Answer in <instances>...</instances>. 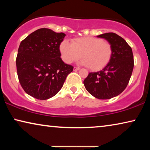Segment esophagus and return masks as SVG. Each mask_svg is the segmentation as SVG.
<instances>
[{"label":"esophagus","mask_w":150,"mask_h":150,"mask_svg":"<svg viewBox=\"0 0 150 150\" xmlns=\"http://www.w3.org/2000/svg\"><path fill=\"white\" fill-rule=\"evenodd\" d=\"M79 69H80L79 67H74V71H78V70H79Z\"/></svg>","instance_id":"1"}]
</instances>
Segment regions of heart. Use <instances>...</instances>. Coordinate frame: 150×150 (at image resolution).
<instances>
[{"mask_svg":"<svg viewBox=\"0 0 150 150\" xmlns=\"http://www.w3.org/2000/svg\"><path fill=\"white\" fill-rule=\"evenodd\" d=\"M62 59L67 64L82 58V64L92 71L105 67L112 56V47L110 42L94 37H83L71 40V44L64 40L60 45Z\"/></svg>","mask_w":150,"mask_h":150,"instance_id":"b5f03b06","label":"heart"}]
</instances>
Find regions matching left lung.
Returning <instances> with one entry per match:
<instances>
[{
    "label": "left lung",
    "instance_id": "obj_1",
    "mask_svg": "<svg viewBox=\"0 0 150 150\" xmlns=\"http://www.w3.org/2000/svg\"><path fill=\"white\" fill-rule=\"evenodd\" d=\"M97 37L106 39L112 45V58L102 70L89 73L83 83L87 91L95 98L110 99L126 88L134 67V57L131 47L118 35L106 33Z\"/></svg>",
    "mask_w": 150,
    "mask_h": 150
}]
</instances>
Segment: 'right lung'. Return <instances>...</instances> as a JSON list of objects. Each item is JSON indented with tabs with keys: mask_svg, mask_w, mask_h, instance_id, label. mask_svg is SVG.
I'll list each match as a JSON object with an SVG mask.
<instances>
[{
	"mask_svg": "<svg viewBox=\"0 0 150 150\" xmlns=\"http://www.w3.org/2000/svg\"><path fill=\"white\" fill-rule=\"evenodd\" d=\"M65 34L42 28L20 43L16 57L19 82L28 95L38 100L53 97L62 88L74 67L61 59L59 50Z\"/></svg>",
	"mask_w": 150,
	"mask_h": 150,
	"instance_id": "right-lung-1",
	"label": "right lung"
}]
</instances>
